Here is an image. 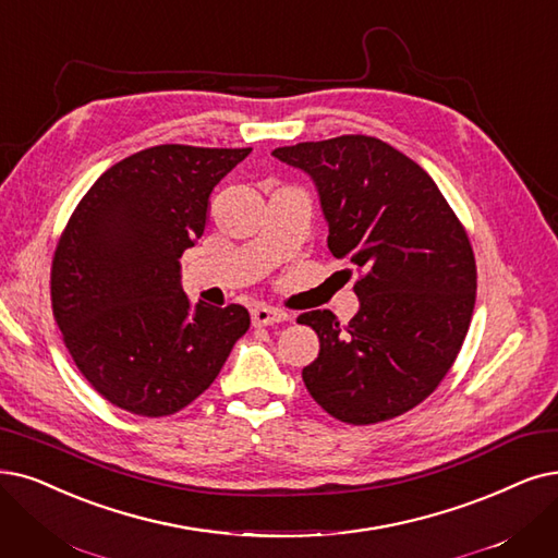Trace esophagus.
<instances>
[{"mask_svg": "<svg viewBox=\"0 0 558 558\" xmlns=\"http://www.w3.org/2000/svg\"><path fill=\"white\" fill-rule=\"evenodd\" d=\"M283 320H288V314H286V311H281V308H272V306H265V304L252 308V323L258 325V327L260 325L283 323Z\"/></svg>", "mask_w": 558, "mask_h": 558, "instance_id": "obj_1", "label": "esophagus"}]
</instances>
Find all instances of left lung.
I'll use <instances>...</instances> for the list:
<instances>
[{
	"instance_id": "8db88e82",
	"label": "left lung",
	"mask_w": 558,
	"mask_h": 558,
	"mask_svg": "<svg viewBox=\"0 0 558 558\" xmlns=\"http://www.w3.org/2000/svg\"><path fill=\"white\" fill-rule=\"evenodd\" d=\"M272 155L314 181L329 252L360 272V311L348 325L327 308L298 318L320 339L318 360L302 371L308 393L354 426L412 410L449 373L470 329V238L433 178L380 140L343 135Z\"/></svg>"
}]
</instances>
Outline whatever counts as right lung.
I'll return each instance as SVG.
<instances>
[{
    "mask_svg": "<svg viewBox=\"0 0 558 558\" xmlns=\"http://www.w3.org/2000/svg\"><path fill=\"white\" fill-rule=\"evenodd\" d=\"M252 148L162 144L109 167L52 260V308L73 362L111 405L167 416L202 396L250 329L240 304H190L181 256L210 194Z\"/></svg>",
    "mask_w": 558,
    "mask_h": 558,
    "instance_id": "right-lung-1",
    "label": "right lung"
}]
</instances>
